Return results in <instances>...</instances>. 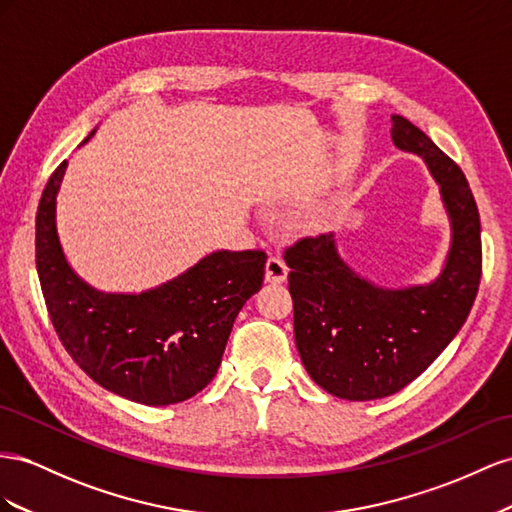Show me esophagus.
<instances>
[{
    "label": "esophagus",
    "instance_id": "34e87169",
    "mask_svg": "<svg viewBox=\"0 0 512 512\" xmlns=\"http://www.w3.org/2000/svg\"><path fill=\"white\" fill-rule=\"evenodd\" d=\"M287 272H289V268H287V264H285L281 257H270L266 261V281L268 283H272V285L285 283Z\"/></svg>",
    "mask_w": 512,
    "mask_h": 512
}]
</instances>
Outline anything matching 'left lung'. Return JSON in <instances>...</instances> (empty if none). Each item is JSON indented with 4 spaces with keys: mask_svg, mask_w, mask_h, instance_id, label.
<instances>
[{
    "mask_svg": "<svg viewBox=\"0 0 512 512\" xmlns=\"http://www.w3.org/2000/svg\"><path fill=\"white\" fill-rule=\"evenodd\" d=\"M392 143L416 154L440 186L450 244L429 283L384 287L341 257L324 233L287 248L294 334L313 382L347 401L399 392L440 356L472 311L483 272L480 216L463 171L403 115H392Z\"/></svg>",
    "mask_w": 512,
    "mask_h": 512,
    "instance_id": "obj_1",
    "label": "left lung"
}]
</instances>
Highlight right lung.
<instances>
[{
  "label": "right lung",
  "instance_id": "obj_1",
  "mask_svg": "<svg viewBox=\"0 0 512 512\" xmlns=\"http://www.w3.org/2000/svg\"><path fill=\"white\" fill-rule=\"evenodd\" d=\"M66 167L64 160L53 171L36 214V268L57 337L96 384L128 401L195 397L214 379L233 321L264 283L266 253L214 251L150 289H96L70 266L57 233Z\"/></svg>",
  "mask_w": 512,
  "mask_h": 512
}]
</instances>
